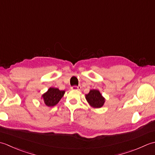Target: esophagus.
Segmentation results:
<instances>
[{"label":"esophagus","mask_w":155,"mask_h":155,"mask_svg":"<svg viewBox=\"0 0 155 155\" xmlns=\"http://www.w3.org/2000/svg\"><path fill=\"white\" fill-rule=\"evenodd\" d=\"M71 88L72 90H81V86H73V87H72Z\"/></svg>","instance_id":"34e87169"}]
</instances>
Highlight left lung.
Segmentation results:
<instances>
[{
  "mask_svg": "<svg viewBox=\"0 0 155 155\" xmlns=\"http://www.w3.org/2000/svg\"><path fill=\"white\" fill-rule=\"evenodd\" d=\"M86 99L91 106L93 108H101L104 103V98L98 90H91L89 93L85 95Z\"/></svg>",
  "mask_w": 155,
  "mask_h": 155,
  "instance_id": "left-lung-1",
  "label": "left lung"
}]
</instances>
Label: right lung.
Wrapping results in <instances>:
<instances>
[{"mask_svg": "<svg viewBox=\"0 0 155 155\" xmlns=\"http://www.w3.org/2000/svg\"><path fill=\"white\" fill-rule=\"evenodd\" d=\"M64 91H60L57 88L51 87L45 93L42 95L44 103L47 107H53L57 104L64 96Z\"/></svg>", "mask_w": 155, "mask_h": 155, "instance_id": "obj_1", "label": "right lung"}]
</instances>
